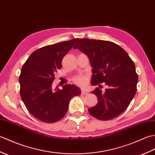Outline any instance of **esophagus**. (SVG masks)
<instances>
[{
    "label": "esophagus",
    "mask_w": 155,
    "mask_h": 155,
    "mask_svg": "<svg viewBox=\"0 0 155 155\" xmlns=\"http://www.w3.org/2000/svg\"><path fill=\"white\" fill-rule=\"evenodd\" d=\"M88 93H87V91H86L85 90H82L81 91V94H87Z\"/></svg>",
    "instance_id": "obj_1"
}]
</instances>
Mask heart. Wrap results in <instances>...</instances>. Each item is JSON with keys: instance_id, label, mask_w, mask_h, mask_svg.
I'll return each mask as SVG.
<instances>
[{"instance_id": "obj_1", "label": "heart", "mask_w": 155, "mask_h": 155, "mask_svg": "<svg viewBox=\"0 0 155 155\" xmlns=\"http://www.w3.org/2000/svg\"><path fill=\"white\" fill-rule=\"evenodd\" d=\"M73 81L75 84L79 85V86L83 87V86H85L87 83L88 76L84 75V74L77 76V77L74 78Z\"/></svg>"}]
</instances>
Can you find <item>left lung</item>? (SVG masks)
Listing matches in <instances>:
<instances>
[{
	"instance_id": "obj_1",
	"label": "left lung",
	"mask_w": 155,
	"mask_h": 155,
	"mask_svg": "<svg viewBox=\"0 0 155 155\" xmlns=\"http://www.w3.org/2000/svg\"><path fill=\"white\" fill-rule=\"evenodd\" d=\"M74 48L86 54L93 68L91 84L97 87L91 92L96 95L98 103L88 108L93 117L102 120L113 119L127 109L137 92L138 75L135 65L127 52L113 42L79 39Z\"/></svg>"
}]
</instances>
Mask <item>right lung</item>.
I'll return each mask as SVG.
<instances>
[{"label":"right lung","mask_w":155,"mask_h":155,"mask_svg":"<svg viewBox=\"0 0 155 155\" xmlns=\"http://www.w3.org/2000/svg\"><path fill=\"white\" fill-rule=\"evenodd\" d=\"M78 38L45 46L30 55L21 68L20 94L25 107L37 119L55 123L64 117L72 97L81 94L74 84L52 88V82L62 60Z\"/></svg>","instance_id":"obj_1"}]
</instances>
